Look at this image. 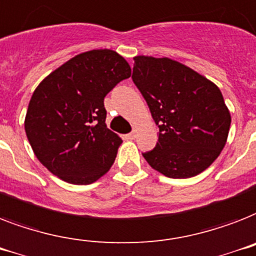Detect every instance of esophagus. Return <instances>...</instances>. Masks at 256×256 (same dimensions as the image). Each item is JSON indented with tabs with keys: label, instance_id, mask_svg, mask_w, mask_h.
Segmentation results:
<instances>
[{
	"label": "esophagus",
	"instance_id": "1",
	"mask_svg": "<svg viewBox=\"0 0 256 256\" xmlns=\"http://www.w3.org/2000/svg\"><path fill=\"white\" fill-rule=\"evenodd\" d=\"M136 138H138V130H134L130 134H128V138H130V140H134Z\"/></svg>",
	"mask_w": 256,
	"mask_h": 256
}]
</instances>
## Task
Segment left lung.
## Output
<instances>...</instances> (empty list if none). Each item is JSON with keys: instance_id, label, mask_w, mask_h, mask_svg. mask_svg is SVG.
Wrapping results in <instances>:
<instances>
[{"instance_id": "1", "label": "left lung", "mask_w": 256, "mask_h": 256, "mask_svg": "<svg viewBox=\"0 0 256 256\" xmlns=\"http://www.w3.org/2000/svg\"><path fill=\"white\" fill-rule=\"evenodd\" d=\"M132 80L158 126V141L142 156L169 178L209 168L228 140L232 116L220 88L169 58L134 56Z\"/></svg>"}]
</instances>
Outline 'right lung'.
<instances>
[{"mask_svg":"<svg viewBox=\"0 0 256 256\" xmlns=\"http://www.w3.org/2000/svg\"><path fill=\"white\" fill-rule=\"evenodd\" d=\"M130 76L112 50H91L40 82L28 103L24 130L36 158L68 184L88 185L106 174L122 140L106 126L104 98Z\"/></svg>","mask_w":256,"mask_h":256,"instance_id":"1","label":"right lung"}]
</instances>
